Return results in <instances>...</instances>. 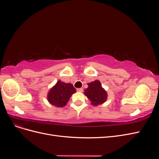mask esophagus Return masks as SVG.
Returning <instances> with one entry per match:
<instances>
[{
	"mask_svg": "<svg viewBox=\"0 0 159 159\" xmlns=\"http://www.w3.org/2000/svg\"><path fill=\"white\" fill-rule=\"evenodd\" d=\"M76 90H77V91H78V92H82V91H83L82 88H78Z\"/></svg>",
	"mask_w": 159,
	"mask_h": 159,
	"instance_id": "1",
	"label": "esophagus"
}]
</instances>
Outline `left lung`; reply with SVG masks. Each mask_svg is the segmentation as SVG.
Returning a JSON list of instances; mask_svg holds the SVG:
<instances>
[{
  "label": "left lung",
  "instance_id": "obj_1",
  "mask_svg": "<svg viewBox=\"0 0 159 159\" xmlns=\"http://www.w3.org/2000/svg\"><path fill=\"white\" fill-rule=\"evenodd\" d=\"M88 88L85 89V95L91 102L93 105H98L104 103L107 99L106 91L102 88L99 81L95 80L89 83Z\"/></svg>",
  "mask_w": 159,
  "mask_h": 159
}]
</instances>
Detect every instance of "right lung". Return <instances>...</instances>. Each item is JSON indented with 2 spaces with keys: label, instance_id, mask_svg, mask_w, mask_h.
Listing matches in <instances>:
<instances>
[{
  "label": "right lung",
  "instance_id": "1",
  "mask_svg": "<svg viewBox=\"0 0 159 159\" xmlns=\"http://www.w3.org/2000/svg\"><path fill=\"white\" fill-rule=\"evenodd\" d=\"M76 90L72 84L58 81L54 87L50 90L48 95V100L52 105L56 107H64L71 95Z\"/></svg>",
  "mask_w": 159,
  "mask_h": 159
}]
</instances>
